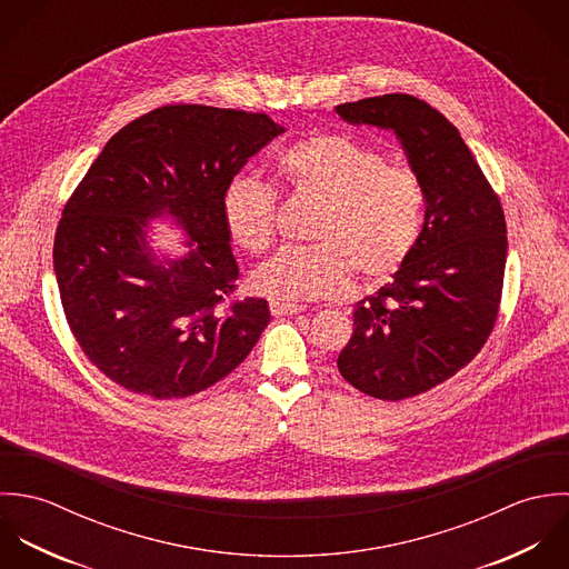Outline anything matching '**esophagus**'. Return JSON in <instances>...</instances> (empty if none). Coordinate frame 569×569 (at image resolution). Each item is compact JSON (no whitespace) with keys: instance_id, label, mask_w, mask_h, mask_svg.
<instances>
[{"instance_id":"esophagus-1","label":"esophagus","mask_w":569,"mask_h":569,"mask_svg":"<svg viewBox=\"0 0 569 569\" xmlns=\"http://www.w3.org/2000/svg\"><path fill=\"white\" fill-rule=\"evenodd\" d=\"M301 310L303 306H297V303H277V301L270 303V312L274 317H292V315H299Z\"/></svg>"}]
</instances>
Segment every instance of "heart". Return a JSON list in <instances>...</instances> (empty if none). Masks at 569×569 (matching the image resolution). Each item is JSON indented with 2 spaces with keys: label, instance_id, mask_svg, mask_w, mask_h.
Here are the masks:
<instances>
[{
  "label": "heart",
  "instance_id": "obj_1",
  "mask_svg": "<svg viewBox=\"0 0 569 569\" xmlns=\"http://www.w3.org/2000/svg\"><path fill=\"white\" fill-rule=\"evenodd\" d=\"M281 178L321 202L317 246H283L257 266L248 286L277 301L297 303L342 295L353 270L369 283L391 277L413 252L425 224L420 178L345 133H317L279 160ZM222 216L230 239L261 252L274 234V191L254 176H237L224 191Z\"/></svg>",
  "mask_w": 569,
  "mask_h": 569
}]
</instances>
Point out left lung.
<instances>
[{"instance_id":"left-lung-1","label":"left lung","mask_w":569,"mask_h":569,"mask_svg":"<svg viewBox=\"0 0 569 569\" xmlns=\"http://www.w3.org/2000/svg\"><path fill=\"white\" fill-rule=\"evenodd\" d=\"M349 124L393 131L425 189V224L393 281L353 306L342 378L380 400L433 389L492 332L508 239L499 198L453 124L409 94L337 106Z\"/></svg>"}]
</instances>
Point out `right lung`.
Returning <instances> with one entry per match:
<instances>
[{
  "label": "right lung",
  "mask_w": 569,
  "mask_h": 569,
  "mask_svg": "<svg viewBox=\"0 0 569 569\" xmlns=\"http://www.w3.org/2000/svg\"><path fill=\"white\" fill-rule=\"evenodd\" d=\"M286 127L266 114L167 106L114 133L63 209L54 274L74 339L127 391L200 393L228 376L270 323L266 299L230 301L239 277L222 198ZM169 219L182 256L152 248Z\"/></svg>",
  "instance_id": "obj_1"
}]
</instances>
